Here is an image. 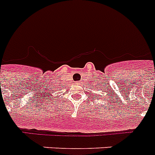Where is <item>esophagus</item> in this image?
<instances>
[{"label":"esophagus","instance_id":"1","mask_svg":"<svg viewBox=\"0 0 155 155\" xmlns=\"http://www.w3.org/2000/svg\"><path fill=\"white\" fill-rule=\"evenodd\" d=\"M80 82H79V84H80Z\"/></svg>","mask_w":155,"mask_h":155}]
</instances>
